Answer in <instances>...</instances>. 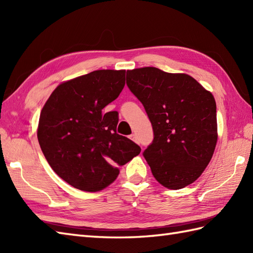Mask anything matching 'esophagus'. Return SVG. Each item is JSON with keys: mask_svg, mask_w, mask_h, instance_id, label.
<instances>
[{"mask_svg": "<svg viewBox=\"0 0 253 253\" xmlns=\"http://www.w3.org/2000/svg\"><path fill=\"white\" fill-rule=\"evenodd\" d=\"M129 138L131 139V140L135 141V142H138V139H137V137H136L135 133H132V135H130V136H129Z\"/></svg>", "mask_w": 253, "mask_h": 253, "instance_id": "obj_1", "label": "esophagus"}]
</instances>
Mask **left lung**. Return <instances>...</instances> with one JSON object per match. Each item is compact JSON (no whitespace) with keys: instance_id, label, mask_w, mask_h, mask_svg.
<instances>
[{"instance_id":"1","label":"left lung","mask_w":253,"mask_h":253,"mask_svg":"<svg viewBox=\"0 0 253 253\" xmlns=\"http://www.w3.org/2000/svg\"><path fill=\"white\" fill-rule=\"evenodd\" d=\"M126 79L152 124L154 138L143 157L154 178L174 190L192 184L216 146L214 96L189 75L155 67L127 71Z\"/></svg>"}]
</instances>
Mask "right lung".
<instances>
[{
  "label": "right lung",
  "mask_w": 253,
  "mask_h": 253,
  "mask_svg": "<svg viewBox=\"0 0 253 253\" xmlns=\"http://www.w3.org/2000/svg\"><path fill=\"white\" fill-rule=\"evenodd\" d=\"M126 71L91 72L57 85L41 111L38 140L52 169L79 190L104 189L140 147L118 135V113L103 109L117 99Z\"/></svg>",
  "instance_id": "1"
}]
</instances>
